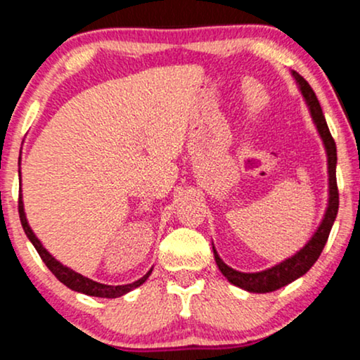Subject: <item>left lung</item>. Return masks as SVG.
I'll return each mask as SVG.
<instances>
[{
  "mask_svg": "<svg viewBox=\"0 0 360 360\" xmlns=\"http://www.w3.org/2000/svg\"><path fill=\"white\" fill-rule=\"evenodd\" d=\"M294 77L299 83L300 91H302L305 101L312 115L314 123H316L319 135L323 141L327 152V165H329V207H327L326 215H323L322 224L319 225L317 232L312 235V238L307 242V245L300 248L295 255H292L290 259L281 262L278 265H274L272 269L262 270V272L255 274H245L238 272L229 267L227 264H224V260L220 259L214 247V255L215 262L219 265L220 272L229 278L230 283L243 288L247 292H255V294H267V292H274L277 288L285 287L287 283L294 282L295 278L302 277L304 274H307L310 267L316 264L319 255L322 254L323 247H326L327 238H329L330 229L334 225V220L337 217V210H339V188H337V179H335V165H337V148L335 141L332 139L329 127H327L326 117H323L321 103H319L316 93L305 79L300 77L299 73L294 72Z\"/></svg>",
  "mask_w": 360,
  "mask_h": 360,
  "instance_id": "1",
  "label": "left lung"
}]
</instances>
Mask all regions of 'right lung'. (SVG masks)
Wrapping results in <instances>:
<instances>
[{
	"label": "right lung",
	"instance_id": "add662e5",
	"mask_svg": "<svg viewBox=\"0 0 360 360\" xmlns=\"http://www.w3.org/2000/svg\"><path fill=\"white\" fill-rule=\"evenodd\" d=\"M18 212H20V220H21V225H23V230L26 233V237L30 238V242L33 243L34 248H37V252L41 257V260L46 264V267L51 270V274L55 275V277L60 281L61 283H65L66 287L72 288V290H77V292H82V294H86V295H91V297H103V299H117V297H122L128 294V292L133 290V288L140 287L141 283H143L146 278H148V275L152 274V269L146 272L143 277L139 278L136 282L133 283H127V285H105V283H100V282H95L91 281V278L88 277H83L82 274L75 272V270L65 267L63 264H60L56 259H53V255L50 252L46 250L41 245V242L38 240L37 235L33 233V230L30 229L28 225V220H26V215H25V208H23V200H21L20 197V202H18Z\"/></svg>",
	"mask_w": 360,
	"mask_h": 360
}]
</instances>
